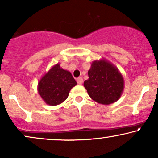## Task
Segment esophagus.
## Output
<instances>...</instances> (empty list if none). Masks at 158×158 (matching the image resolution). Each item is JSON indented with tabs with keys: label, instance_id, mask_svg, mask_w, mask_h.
<instances>
[{
	"label": "esophagus",
	"instance_id": "34e87169",
	"mask_svg": "<svg viewBox=\"0 0 158 158\" xmlns=\"http://www.w3.org/2000/svg\"><path fill=\"white\" fill-rule=\"evenodd\" d=\"M83 78H82L81 77H80L77 79V84H78V85H81V84H83Z\"/></svg>",
	"mask_w": 158,
	"mask_h": 158
}]
</instances>
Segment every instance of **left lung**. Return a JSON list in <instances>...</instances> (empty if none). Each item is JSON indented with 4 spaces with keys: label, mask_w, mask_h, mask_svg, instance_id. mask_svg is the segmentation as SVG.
<instances>
[{
    "label": "left lung",
    "mask_w": 158,
    "mask_h": 158,
    "mask_svg": "<svg viewBox=\"0 0 158 158\" xmlns=\"http://www.w3.org/2000/svg\"><path fill=\"white\" fill-rule=\"evenodd\" d=\"M83 85L89 96L103 105L111 104L122 96L124 80L116 67L104 58L95 60L88 72Z\"/></svg>",
    "instance_id": "8db88e82"
}]
</instances>
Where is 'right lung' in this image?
Wrapping results in <instances>:
<instances>
[{"mask_svg":"<svg viewBox=\"0 0 158 158\" xmlns=\"http://www.w3.org/2000/svg\"><path fill=\"white\" fill-rule=\"evenodd\" d=\"M77 85L72 74L57 63L52 67L38 82V93L46 104L57 106L68 98L70 90Z\"/></svg>","mask_w":158,"mask_h":158,"instance_id":"right-lung-1","label":"right lung"}]
</instances>
